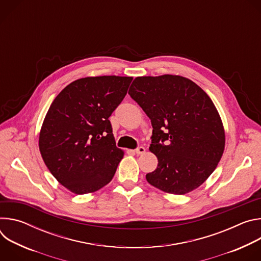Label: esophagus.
I'll list each match as a JSON object with an SVG mask.
<instances>
[{"label": "esophagus", "mask_w": 261, "mask_h": 261, "mask_svg": "<svg viewBox=\"0 0 261 261\" xmlns=\"http://www.w3.org/2000/svg\"><path fill=\"white\" fill-rule=\"evenodd\" d=\"M134 152H135L137 155H142V154L145 153V148H144L143 146H138L137 148H135Z\"/></svg>", "instance_id": "34e87169"}]
</instances>
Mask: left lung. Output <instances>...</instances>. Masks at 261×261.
<instances>
[{"mask_svg": "<svg viewBox=\"0 0 261 261\" xmlns=\"http://www.w3.org/2000/svg\"><path fill=\"white\" fill-rule=\"evenodd\" d=\"M130 97L150 118V151L158 166L145 175L154 187L176 195L198 188L216 169L225 146V132L207 94L178 76L136 77Z\"/></svg>", "mask_w": 261, "mask_h": 261, "instance_id": "obj_1", "label": "left lung"}]
</instances>
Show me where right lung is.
I'll list each match as a JSON object with an SVG mask.
<instances>
[{"instance_id":"add662e5","label":"right lung","mask_w":261,"mask_h":261,"mask_svg":"<svg viewBox=\"0 0 261 261\" xmlns=\"http://www.w3.org/2000/svg\"><path fill=\"white\" fill-rule=\"evenodd\" d=\"M132 80L81 79L51 103L41 127L39 150L51 174L71 192L92 193L113 179L124 152L116 145L109 117Z\"/></svg>"}]
</instances>
